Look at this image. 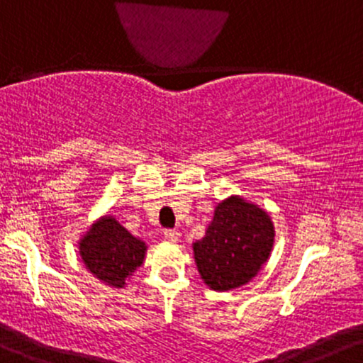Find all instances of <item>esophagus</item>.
<instances>
[{"instance_id":"esophagus-1","label":"esophagus","mask_w":363,"mask_h":363,"mask_svg":"<svg viewBox=\"0 0 363 363\" xmlns=\"http://www.w3.org/2000/svg\"><path fill=\"white\" fill-rule=\"evenodd\" d=\"M163 236H165V240L170 242H177L179 240H181V233L175 229H167L165 233H163Z\"/></svg>"}]
</instances>
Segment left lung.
<instances>
[{"label": "left lung", "mask_w": 363, "mask_h": 363, "mask_svg": "<svg viewBox=\"0 0 363 363\" xmlns=\"http://www.w3.org/2000/svg\"><path fill=\"white\" fill-rule=\"evenodd\" d=\"M276 238L272 218L257 203L230 194L215 206L201 240L193 242L194 264L213 291L248 284L270 258Z\"/></svg>", "instance_id": "left-lung-1"}]
</instances>
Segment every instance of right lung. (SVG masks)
Wrapping results in <instances>:
<instances>
[{
	"mask_svg": "<svg viewBox=\"0 0 363 363\" xmlns=\"http://www.w3.org/2000/svg\"><path fill=\"white\" fill-rule=\"evenodd\" d=\"M77 250L82 264L98 281L121 289L143 265L148 246L106 213L87 227Z\"/></svg>",
	"mask_w": 363,
	"mask_h": 363,
	"instance_id": "1",
	"label": "right lung"
}]
</instances>
